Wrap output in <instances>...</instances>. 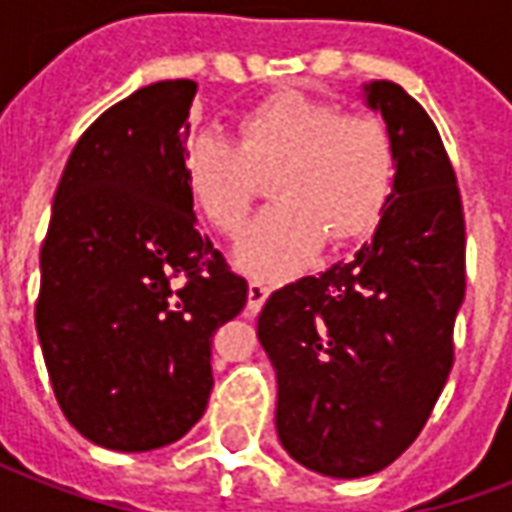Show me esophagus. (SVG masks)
I'll return each instance as SVG.
<instances>
[{
    "instance_id": "34e87169",
    "label": "esophagus",
    "mask_w": 512,
    "mask_h": 512,
    "mask_svg": "<svg viewBox=\"0 0 512 512\" xmlns=\"http://www.w3.org/2000/svg\"><path fill=\"white\" fill-rule=\"evenodd\" d=\"M268 293H271V288H268L266 282H249V310H260L263 301L268 299Z\"/></svg>"
}]
</instances>
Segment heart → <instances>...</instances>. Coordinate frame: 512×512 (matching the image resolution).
Here are the masks:
<instances>
[{"label":"heart","instance_id":"obj_1","mask_svg":"<svg viewBox=\"0 0 512 512\" xmlns=\"http://www.w3.org/2000/svg\"><path fill=\"white\" fill-rule=\"evenodd\" d=\"M268 172L277 202L246 227L233 257L255 277H288L323 235L340 244L373 230L395 186V142L376 117L285 90L238 117L235 142L194 136L180 156L189 200L224 235L244 227L255 175Z\"/></svg>","mask_w":512,"mask_h":512}]
</instances>
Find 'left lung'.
<instances>
[{"label":"left lung","instance_id":"1","mask_svg":"<svg viewBox=\"0 0 512 512\" xmlns=\"http://www.w3.org/2000/svg\"><path fill=\"white\" fill-rule=\"evenodd\" d=\"M384 117L397 172L373 238L354 260L274 290L257 340L277 373V436L312 472L386 469L447 384L466 290L458 180L428 112L395 82L362 84Z\"/></svg>","mask_w":512,"mask_h":512}]
</instances>
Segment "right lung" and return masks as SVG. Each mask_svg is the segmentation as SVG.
I'll return each instance as SVG.
<instances>
[{
    "instance_id": "right-lung-1",
    "label": "right lung",
    "mask_w": 512,
    "mask_h": 512,
    "mask_svg": "<svg viewBox=\"0 0 512 512\" xmlns=\"http://www.w3.org/2000/svg\"><path fill=\"white\" fill-rule=\"evenodd\" d=\"M189 79L147 84L87 128L40 249V351L73 428L147 452L183 439L213 389L211 337L246 282L200 233L180 175Z\"/></svg>"
}]
</instances>
